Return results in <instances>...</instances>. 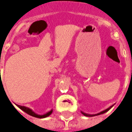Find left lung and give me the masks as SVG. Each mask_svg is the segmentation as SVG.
<instances>
[{
  "label": "left lung",
  "instance_id": "obj_1",
  "mask_svg": "<svg viewBox=\"0 0 132 132\" xmlns=\"http://www.w3.org/2000/svg\"><path fill=\"white\" fill-rule=\"evenodd\" d=\"M113 105L110 106V108H108V109H106V110H103V111H102V112H101L98 113V114H86V113L83 112H81V113H82L84 115V116H86V117H94V116H97V115H100V114H104V113H105L106 112H108L109 110H110V109L113 107Z\"/></svg>",
  "mask_w": 132,
  "mask_h": 132
}]
</instances>
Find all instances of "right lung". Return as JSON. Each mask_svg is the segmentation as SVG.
Instances as JSON below:
<instances>
[{"mask_svg":"<svg viewBox=\"0 0 132 132\" xmlns=\"http://www.w3.org/2000/svg\"><path fill=\"white\" fill-rule=\"evenodd\" d=\"M18 108H19L20 109H21L22 110H23L24 112H25L27 114H28L31 115V116H32V117H36V118H39V119H42V118H46V117H48L49 115L51 114V113L53 112V110H51L50 112H47L46 114H43V115H39V114H36V113L34 112H33V111L31 110V109L28 108H27V107L25 106H22V105H16Z\"/></svg>","mask_w":132,"mask_h":132,"instance_id":"right-lung-1","label":"right lung"}]
</instances>
